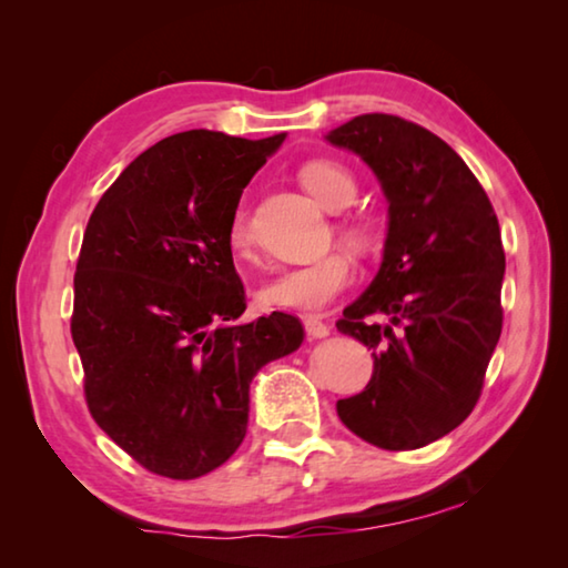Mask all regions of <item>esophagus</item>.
<instances>
[{"instance_id": "obj_1", "label": "esophagus", "mask_w": 568, "mask_h": 568, "mask_svg": "<svg viewBox=\"0 0 568 568\" xmlns=\"http://www.w3.org/2000/svg\"><path fill=\"white\" fill-rule=\"evenodd\" d=\"M303 325H305L307 338H325V335H331V325L323 323L321 318H315V315H305Z\"/></svg>"}]
</instances>
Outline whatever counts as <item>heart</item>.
Here are the masks:
<instances>
[{"mask_svg":"<svg viewBox=\"0 0 568 568\" xmlns=\"http://www.w3.org/2000/svg\"><path fill=\"white\" fill-rule=\"evenodd\" d=\"M301 185L318 200L323 207L343 210L355 195V180L345 168L328 160H313L297 170ZM341 235L351 245L368 243V230L358 220H341ZM227 245L240 257L253 255V227L245 207H235L227 223ZM355 277V261L335 250V253L313 261L307 265L285 267L261 291V301L273 307H291V311H318V307L335 301Z\"/></svg>","mask_w":568,"mask_h":568,"instance_id":"obj_1","label":"heart"}]
</instances>
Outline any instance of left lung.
<instances>
[{"instance_id":"left-lung-1","label":"left lung","mask_w":568,"mask_h":568,"mask_svg":"<svg viewBox=\"0 0 568 568\" xmlns=\"http://www.w3.org/2000/svg\"><path fill=\"white\" fill-rule=\"evenodd\" d=\"M328 140L368 162L390 217L376 281L335 323L373 351V376L335 410L368 444L413 450L450 434L480 398L504 325L501 230L474 172L420 124L371 112Z\"/></svg>"}]
</instances>
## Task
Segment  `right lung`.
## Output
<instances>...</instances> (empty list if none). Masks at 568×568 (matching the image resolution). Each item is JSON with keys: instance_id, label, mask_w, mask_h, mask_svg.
Returning <instances> with one entry per match:
<instances>
[{"instance_id": "add662e5", "label": "right lung", "mask_w": 568, "mask_h": 568, "mask_svg": "<svg viewBox=\"0 0 568 568\" xmlns=\"http://www.w3.org/2000/svg\"><path fill=\"white\" fill-rule=\"evenodd\" d=\"M283 140L170 134L90 215L70 321L84 400L150 474L192 480L223 466L245 438L250 381L303 341L287 313L237 323L247 303L227 245L243 187Z\"/></svg>"}]
</instances>
